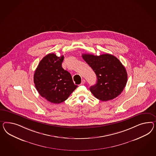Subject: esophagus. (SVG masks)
Listing matches in <instances>:
<instances>
[{
	"instance_id": "obj_1",
	"label": "esophagus",
	"mask_w": 156,
	"mask_h": 156,
	"mask_svg": "<svg viewBox=\"0 0 156 156\" xmlns=\"http://www.w3.org/2000/svg\"><path fill=\"white\" fill-rule=\"evenodd\" d=\"M85 80H82V82H81V83H80V85H83V84H84L85 83Z\"/></svg>"
}]
</instances>
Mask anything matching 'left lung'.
<instances>
[{
  "instance_id": "8db88e82",
  "label": "left lung",
  "mask_w": 156,
  "mask_h": 156,
  "mask_svg": "<svg viewBox=\"0 0 156 156\" xmlns=\"http://www.w3.org/2000/svg\"><path fill=\"white\" fill-rule=\"evenodd\" d=\"M82 58L97 76V83L90 88L94 97L108 101L122 93L127 82V73L116 57L110 54L99 56L83 54Z\"/></svg>"
}]
</instances>
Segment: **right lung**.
Listing matches in <instances>:
<instances>
[{
	"label": "right lung",
	"mask_w": 156,
	"mask_h": 156,
	"mask_svg": "<svg viewBox=\"0 0 156 156\" xmlns=\"http://www.w3.org/2000/svg\"><path fill=\"white\" fill-rule=\"evenodd\" d=\"M64 57L54 53L45 55L34 74V83L38 93L48 101L59 104L66 101L76 88L70 73L62 67Z\"/></svg>",
	"instance_id": "1"
}]
</instances>
